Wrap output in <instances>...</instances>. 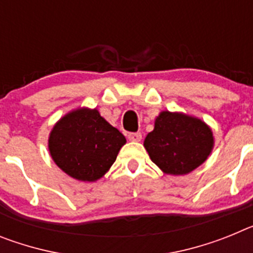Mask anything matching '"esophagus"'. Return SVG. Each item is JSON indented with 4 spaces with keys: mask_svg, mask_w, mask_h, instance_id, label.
<instances>
[{
    "mask_svg": "<svg viewBox=\"0 0 253 253\" xmlns=\"http://www.w3.org/2000/svg\"><path fill=\"white\" fill-rule=\"evenodd\" d=\"M128 139L131 140V142H139V140L142 139V134H140L139 131H137V133H129Z\"/></svg>",
    "mask_w": 253,
    "mask_h": 253,
    "instance_id": "obj_1",
    "label": "esophagus"
}]
</instances>
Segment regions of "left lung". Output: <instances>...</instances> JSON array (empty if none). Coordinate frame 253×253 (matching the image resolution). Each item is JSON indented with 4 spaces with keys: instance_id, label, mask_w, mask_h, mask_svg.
<instances>
[{
    "instance_id": "8db88e82",
    "label": "left lung",
    "mask_w": 253,
    "mask_h": 253,
    "mask_svg": "<svg viewBox=\"0 0 253 253\" xmlns=\"http://www.w3.org/2000/svg\"><path fill=\"white\" fill-rule=\"evenodd\" d=\"M210 128L193 116L162 111L144 139L149 157L167 175H186L213 149Z\"/></svg>"
}]
</instances>
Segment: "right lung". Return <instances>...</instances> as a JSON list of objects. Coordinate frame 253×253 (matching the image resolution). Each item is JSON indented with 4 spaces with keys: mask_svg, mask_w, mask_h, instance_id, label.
<instances>
[{
    "mask_svg": "<svg viewBox=\"0 0 253 253\" xmlns=\"http://www.w3.org/2000/svg\"><path fill=\"white\" fill-rule=\"evenodd\" d=\"M125 137L96 109L67 114L54 125L49 151L59 169L81 181H96L115 162Z\"/></svg>",
    "mask_w": 253,
    "mask_h": 253,
    "instance_id": "1",
    "label": "right lung"
}]
</instances>
